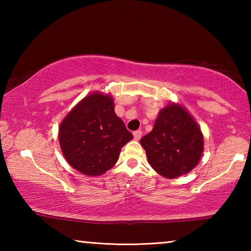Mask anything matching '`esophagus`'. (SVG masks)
<instances>
[{
	"mask_svg": "<svg viewBox=\"0 0 251 251\" xmlns=\"http://www.w3.org/2000/svg\"><path fill=\"white\" fill-rule=\"evenodd\" d=\"M133 135H134V138L136 139V141H138V139H141V137H142L143 131L142 130H135Z\"/></svg>",
	"mask_w": 251,
	"mask_h": 251,
	"instance_id": "esophagus-1",
	"label": "esophagus"
}]
</instances>
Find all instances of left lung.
<instances>
[{
	"mask_svg": "<svg viewBox=\"0 0 251 251\" xmlns=\"http://www.w3.org/2000/svg\"><path fill=\"white\" fill-rule=\"evenodd\" d=\"M141 144L151 166L167 178H176L197 166L203 151V136L196 121L179 104L165 106L154 128Z\"/></svg>",
	"mask_w": 251,
	"mask_h": 251,
	"instance_id": "1",
	"label": "left lung"
}]
</instances>
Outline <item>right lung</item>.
Masks as SVG:
<instances>
[{
  "label": "right lung",
  "mask_w": 251,
  "mask_h": 251,
  "mask_svg": "<svg viewBox=\"0 0 251 251\" xmlns=\"http://www.w3.org/2000/svg\"><path fill=\"white\" fill-rule=\"evenodd\" d=\"M59 145L72 167L87 176H100L120 158L121 150L133 139L115 114L110 95L93 93L79 101L62 121Z\"/></svg>",
  "instance_id": "1"
}]
</instances>
